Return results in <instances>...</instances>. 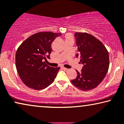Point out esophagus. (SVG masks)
<instances>
[{"label": "esophagus", "instance_id": "1", "mask_svg": "<svg viewBox=\"0 0 124 124\" xmlns=\"http://www.w3.org/2000/svg\"><path fill=\"white\" fill-rule=\"evenodd\" d=\"M62 69H63V70H64V71H68V70H69V69H67V68H65V67H62Z\"/></svg>", "mask_w": 124, "mask_h": 124}]
</instances>
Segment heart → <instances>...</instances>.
Instances as JSON below:
<instances>
[{
  "label": "heart",
  "mask_w": 124,
  "mask_h": 124,
  "mask_svg": "<svg viewBox=\"0 0 124 124\" xmlns=\"http://www.w3.org/2000/svg\"><path fill=\"white\" fill-rule=\"evenodd\" d=\"M67 38H72V35L70 34H67V35H66V39H67Z\"/></svg>",
  "instance_id": "1"
}]
</instances>
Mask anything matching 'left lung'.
I'll list each match as a JSON object with an SVG mask.
<instances>
[{
	"label": "left lung",
	"mask_w": 124,
	"mask_h": 124,
	"mask_svg": "<svg viewBox=\"0 0 124 124\" xmlns=\"http://www.w3.org/2000/svg\"><path fill=\"white\" fill-rule=\"evenodd\" d=\"M76 45L80 62L83 64L81 72L71 83L83 91L93 89L103 81L108 70V52L100 40L86 32H76Z\"/></svg>",
	"instance_id": "8db88e82"
}]
</instances>
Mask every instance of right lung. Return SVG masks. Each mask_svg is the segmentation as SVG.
I'll list each match as a JSON object with an SVG mask.
<instances>
[{
	"mask_svg": "<svg viewBox=\"0 0 124 124\" xmlns=\"http://www.w3.org/2000/svg\"><path fill=\"white\" fill-rule=\"evenodd\" d=\"M61 33L46 31L32 35L23 41L16 54V67L18 75L27 87L40 90L51 84L60 67L45 63L50 58L51 44Z\"/></svg>",
	"mask_w": 124,
	"mask_h": 124,
	"instance_id": "1",
	"label": "right lung"
}]
</instances>
